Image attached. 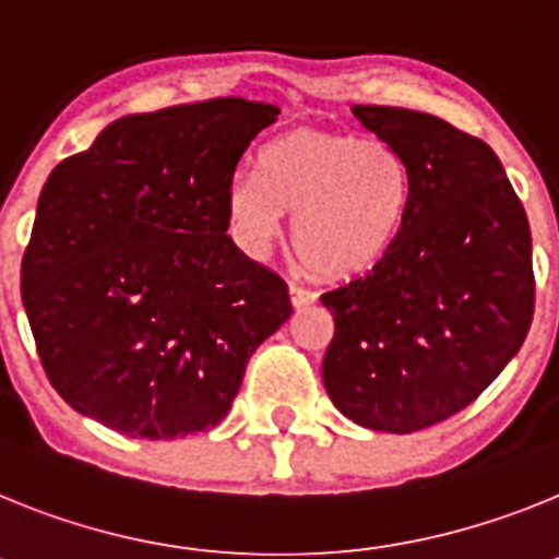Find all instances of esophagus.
I'll return each instance as SVG.
<instances>
[{
	"mask_svg": "<svg viewBox=\"0 0 559 559\" xmlns=\"http://www.w3.org/2000/svg\"><path fill=\"white\" fill-rule=\"evenodd\" d=\"M289 298H293L295 309H304V307H309V304H314V300H318V293H314V289H307V286L293 284V286H289Z\"/></svg>",
	"mask_w": 559,
	"mask_h": 559,
	"instance_id": "esophagus-1",
	"label": "esophagus"
}]
</instances>
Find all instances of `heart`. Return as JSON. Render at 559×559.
<instances>
[{
	"mask_svg": "<svg viewBox=\"0 0 559 559\" xmlns=\"http://www.w3.org/2000/svg\"><path fill=\"white\" fill-rule=\"evenodd\" d=\"M407 168L385 140L295 129L259 154V177L227 186L230 230L252 255L295 213L293 245L314 275L352 278L385 255L407 216Z\"/></svg>",
	"mask_w": 559,
	"mask_h": 559,
	"instance_id": "b5f03b06",
	"label": "heart"
}]
</instances>
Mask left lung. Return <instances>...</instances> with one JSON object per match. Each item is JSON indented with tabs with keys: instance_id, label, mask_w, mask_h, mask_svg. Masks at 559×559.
Returning <instances> with one entry per match:
<instances>
[{
	"instance_id": "1",
	"label": "left lung",
	"mask_w": 559,
	"mask_h": 559,
	"mask_svg": "<svg viewBox=\"0 0 559 559\" xmlns=\"http://www.w3.org/2000/svg\"><path fill=\"white\" fill-rule=\"evenodd\" d=\"M352 111L400 152L411 199L371 273L320 295L334 314L323 385L357 425L414 433L478 400L523 346L535 314L532 233L484 140L425 111Z\"/></svg>"
}]
</instances>
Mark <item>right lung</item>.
<instances>
[{
  "instance_id": "1",
  "label": "right lung",
  "mask_w": 559,
  "mask_h": 559,
  "mask_svg": "<svg viewBox=\"0 0 559 559\" xmlns=\"http://www.w3.org/2000/svg\"><path fill=\"white\" fill-rule=\"evenodd\" d=\"M278 106L213 98L126 115L58 163L22 300L61 400L132 439L219 425L252 352L293 314L227 236V186Z\"/></svg>"
}]
</instances>
